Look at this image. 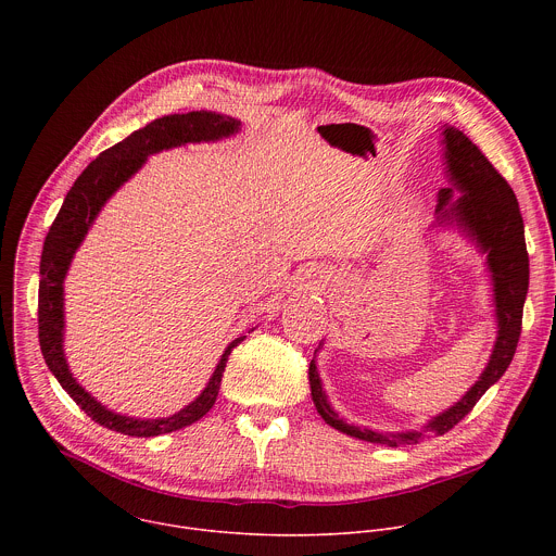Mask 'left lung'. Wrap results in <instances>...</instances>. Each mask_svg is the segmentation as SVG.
<instances>
[{"instance_id":"8db88e82","label":"left lung","mask_w":556,"mask_h":556,"mask_svg":"<svg viewBox=\"0 0 556 556\" xmlns=\"http://www.w3.org/2000/svg\"><path fill=\"white\" fill-rule=\"evenodd\" d=\"M444 142H446V163H448L453 187H457L464 195L446 211L453 189H440L438 213L442 217H457V222L489 253V266L495 281V305H497V324H500L497 343H495L489 367L455 407H451L448 412L431 420L427 431L395 433V435H382V433L358 429L343 422L339 414L330 409L319 374H316V367L312 361L307 376H309V389H312V401L316 405V412L321 414V418L330 427L358 440L399 446V444H416L429 438V433L442 435L451 431L459 420H464L472 412V407L478 405V401L486 393V389L504 376L521 337L523 301L528 292L530 264H528L526 237H523V217H521L517 198L510 185L506 182V178L482 153V149L470 138H466L459 129L446 127Z\"/></svg>"}]
</instances>
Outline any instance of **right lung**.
Listing matches in <instances>:
<instances>
[{
	"label": "right lung",
	"instance_id": "obj_1",
	"mask_svg": "<svg viewBox=\"0 0 556 556\" xmlns=\"http://www.w3.org/2000/svg\"><path fill=\"white\" fill-rule=\"evenodd\" d=\"M240 123L230 116H219L213 112H189V114H169L155 118L147 127L129 134L125 140L105 149L97 161L88 165V169L76 178L72 189L67 191L61 211L56 213L43 242L41 253V281H39V345L48 369L61 382V387L70 393V399L81 407L94 422L105 429L131 435V438H153L178 431L198 422L217 401V391L222 382V374L232 348L240 345L247 337L235 339L222 361L217 363L206 389L200 399L185 407L180 414L163 420H134L127 416H118L108 412L92 395L78 387L72 378L67 363L63 358V277L70 266V260L78 244L105 204V200L131 176L140 169L144 157L161 149L178 147L185 142L200 140H217L222 136L232 134Z\"/></svg>",
	"mask_w": 556,
	"mask_h": 556
}]
</instances>
